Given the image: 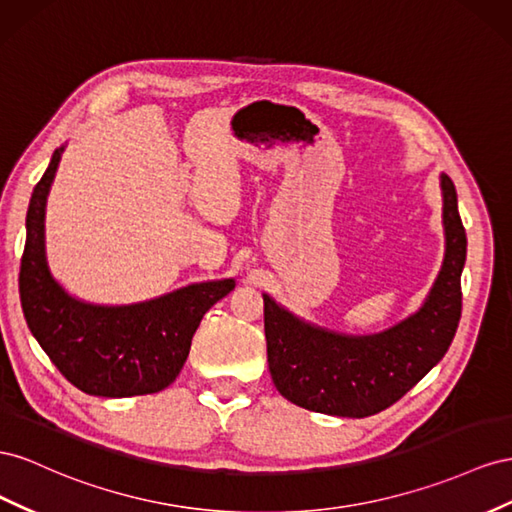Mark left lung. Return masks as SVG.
Here are the masks:
<instances>
[{"label":"left lung","mask_w":512,"mask_h":512,"mask_svg":"<svg viewBox=\"0 0 512 512\" xmlns=\"http://www.w3.org/2000/svg\"><path fill=\"white\" fill-rule=\"evenodd\" d=\"M446 257L422 309L373 337H343L302 324L264 296L268 369L283 397L304 410L364 418L410 392L455 339L467 238L455 184L442 175Z\"/></svg>","instance_id":"1"}]
</instances>
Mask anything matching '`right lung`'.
<instances>
[{"mask_svg": "<svg viewBox=\"0 0 512 512\" xmlns=\"http://www.w3.org/2000/svg\"><path fill=\"white\" fill-rule=\"evenodd\" d=\"M62 150L53 152L27 208L19 272L27 326L60 373L85 394L135 397L163 390L182 371L201 317L236 283L188 285L130 306H94L70 298L53 281L45 259V206Z\"/></svg>", "mask_w": 512, "mask_h": 512, "instance_id": "obj_1", "label": "right lung"}]
</instances>
